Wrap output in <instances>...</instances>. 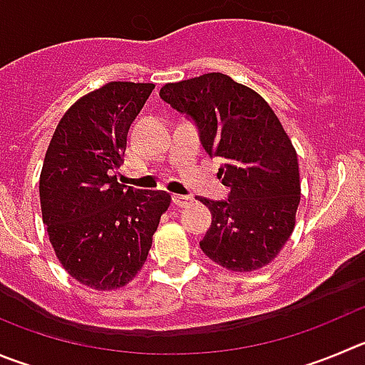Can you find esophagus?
<instances>
[{
	"label": "esophagus",
	"instance_id": "34e87169",
	"mask_svg": "<svg viewBox=\"0 0 365 365\" xmlns=\"http://www.w3.org/2000/svg\"><path fill=\"white\" fill-rule=\"evenodd\" d=\"M173 202H175L176 207H187L192 203V198H190V196H183V194H175V196H173Z\"/></svg>",
	"mask_w": 365,
	"mask_h": 365
}]
</instances>
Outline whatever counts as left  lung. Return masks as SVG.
Returning <instances> with one entry per match:
<instances>
[{
  "instance_id": "8db88e82",
  "label": "left lung",
  "mask_w": 365,
  "mask_h": 365,
  "mask_svg": "<svg viewBox=\"0 0 365 365\" xmlns=\"http://www.w3.org/2000/svg\"><path fill=\"white\" fill-rule=\"evenodd\" d=\"M160 97L194 118L209 155L223 160L229 200L209 207L203 254L230 272H254L275 259L295 229L301 202L297 151L268 102L225 73L169 83Z\"/></svg>"
}]
</instances>
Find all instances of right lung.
Instances as JSON below:
<instances>
[{
  "instance_id": "add662e5",
  "label": "right lung",
  "mask_w": 365,
  "mask_h": 365,
  "mask_svg": "<svg viewBox=\"0 0 365 365\" xmlns=\"http://www.w3.org/2000/svg\"><path fill=\"white\" fill-rule=\"evenodd\" d=\"M155 84L108 83L70 106L44 155L43 223L64 270L91 290H118L148 261L165 190L118 183L128 131Z\"/></svg>"
}]
</instances>
